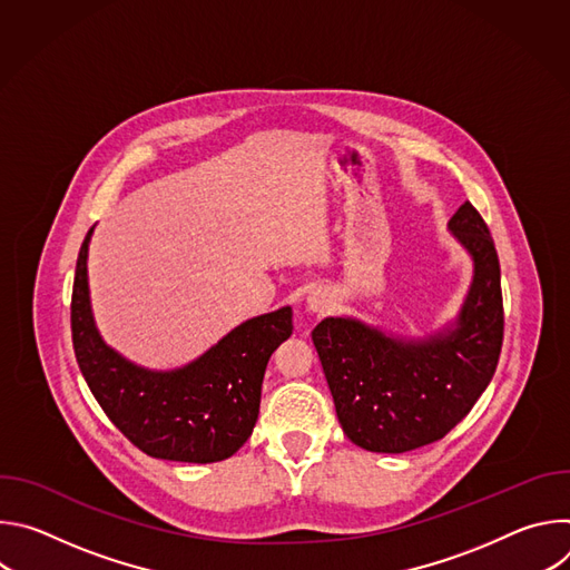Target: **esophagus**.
<instances>
[{
    "instance_id": "obj_1",
    "label": "esophagus",
    "mask_w": 570,
    "mask_h": 570,
    "mask_svg": "<svg viewBox=\"0 0 570 570\" xmlns=\"http://www.w3.org/2000/svg\"><path fill=\"white\" fill-rule=\"evenodd\" d=\"M332 306H334V295L327 288H317L308 295V311H313L317 315L327 313Z\"/></svg>"
}]
</instances>
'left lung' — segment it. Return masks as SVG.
I'll return each mask as SVG.
<instances>
[{
  "label": "left lung",
  "instance_id": "obj_1",
  "mask_svg": "<svg viewBox=\"0 0 570 570\" xmlns=\"http://www.w3.org/2000/svg\"><path fill=\"white\" fill-rule=\"evenodd\" d=\"M449 227L475 264L458 330L401 343L356 320L327 317L311 332L338 422L367 451L403 453L442 440L497 372L505 313L494 238L471 203Z\"/></svg>",
  "mask_w": 570,
  "mask_h": 570
}]
</instances>
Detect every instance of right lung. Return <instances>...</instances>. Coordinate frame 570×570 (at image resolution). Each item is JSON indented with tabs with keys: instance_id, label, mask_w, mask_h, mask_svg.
Listing matches in <instances>:
<instances>
[{
	"instance_id": "obj_1",
	"label": "right lung",
	"mask_w": 570,
	"mask_h": 570,
	"mask_svg": "<svg viewBox=\"0 0 570 570\" xmlns=\"http://www.w3.org/2000/svg\"><path fill=\"white\" fill-rule=\"evenodd\" d=\"M71 288V343L88 387L108 420L139 451L159 460L218 462L253 435L262 381L273 352L293 334L288 306L243 322L196 363L146 372L104 345L88 297V243Z\"/></svg>"
}]
</instances>
